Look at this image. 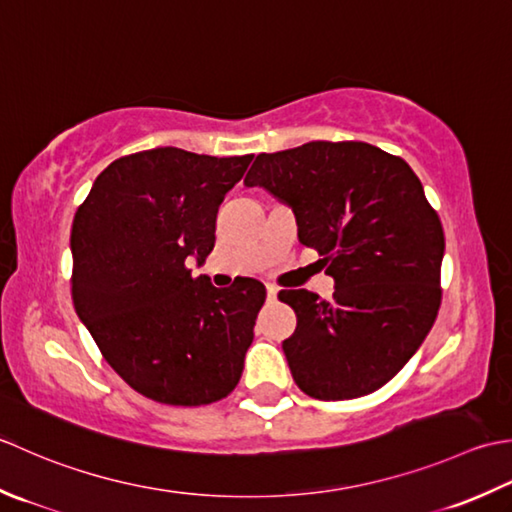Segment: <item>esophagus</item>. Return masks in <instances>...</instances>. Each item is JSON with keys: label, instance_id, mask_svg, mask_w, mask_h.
<instances>
[{"label": "esophagus", "instance_id": "1", "mask_svg": "<svg viewBox=\"0 0 512 512\" xmlns=\"http://www.w3.org/2000/svg\"><path fill=\"white\" fill-rule=\"evenodd\" d=\"M278 298V287H274V285H267V300L269 302H274Z\"/></svg>", "mask_w": 512, "mask_h": 512}]
</instances>
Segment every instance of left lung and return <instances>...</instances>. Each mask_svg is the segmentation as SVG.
Instances as JSON below:
<instances>
[{
	"instance_id": "8db88e82",
	"label": "left lung",
	"mask_w": 512,
	"mask_h": 512,
	"mask_svg": "<svg viewBox=\"0 0 512 512\" xmlns=\"http://www.w3.org/2000/svg\"><path fill=\"white\" fill-rule=\"evenodd\" d=\"M247 187L291 207L302 245L336 280L278 298L296 311L283 351L300 391L353 400L384 387L420 349L440 309L444 229L409 163L362 141L258 154Z\"/></svg>"
}]
</instances>
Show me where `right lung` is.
I'll return each instance as SVG.
<instances>
[{
    "mask_svg": "<svg viewBox=\"0 0 512 512\" xmlns=\"http://www.w3.org/2000/svg\"><path fill=\"white\" fill-rule=\"evenodd\" d=\"M254 154L154 148L112 161L72 221V302L110 367L145 398L212 404L234 391L265 285L192 276Z\"/></svg>",
    "mask_w": 512,
    "mask_h": 512,
    "instance_id": "right-lung-1",
    "label": "right lung"
}]
</instances>
